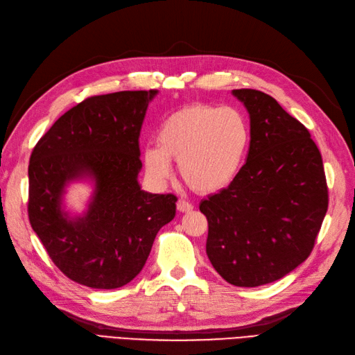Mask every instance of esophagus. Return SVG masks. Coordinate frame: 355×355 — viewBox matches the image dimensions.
I'll return each mask as SVG.
<instances>
[{"instance_id": "esophagus-1", "label": "esophagus", "mask_w": 355, "mask_h": 355, "mask_svg": "<svg viewBox=\"0 0 355 355\" xmlns=\"http://www.w3.org/2000/svg\"><path fill=\"white\" fill-rule=\"evenodd\" d=\"M177 209H178L180 212H190V211L193 209V205H191L190 202L184 200V199H180V200L177 202Z\"/></svg>"}]
</instances>
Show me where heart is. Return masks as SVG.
<instances>
[{"mask_svg": "<svg viewBox=\"0 0 355 355\" xmlns=\"http://www.w3.org/2000/svg\"><path fill=\"white\" fill-rule=\"evenodd\" d=\"M252 131L236 107L193 103L162 122L156 146L144 148V165L153 178L171 175V159L196 193H215L230 186L243 169Z\"/></svg>", "mask_w": 355, "mask_h": 355, "instance_id": "1", "label": "heart"}]
</instances>
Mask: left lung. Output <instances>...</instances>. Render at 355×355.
Returning a JSON list of instances; mask_svg holds the SVG:
<instances>
[{
    "mask_svg": "<svg viewBox=\"0 0 355 355\" xmlns=\"http://www.w3.org/2000/svg\"><path fill=\"white\" fill-rule=\"evenodd\" d=\"M233 94L249 112L243 169L230 186L200 202L207 254L240 288L276 282L310 257L329 207L323 159L304 125L258 89Z\"/></svg>",
    "mask_w": 355,
    "mask_h": 355,
    "instance_id": "obj_1",
    "label": "left lung"
}]
</instances>
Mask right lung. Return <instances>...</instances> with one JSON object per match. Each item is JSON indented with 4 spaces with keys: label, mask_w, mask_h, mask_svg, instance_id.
Here are the masks:
<instances>
[{
    "label": "right lung",
    "mask_w": 355,
    "mask_h": 355,
    "mask_svg": "<svg viewBox=\"0 0 355 355\" xmlns=\"http://www.w3.org/2000/svg\"><path fill=\"white\" fill-rule=\"evenodd\" d=\"M157 91H118L78 103L57 119L31 155L28 215L49 257L66 277L116 289L144 267L153 240L175 216L174 194L140 189V131ZM93 175L87 214L69 220L60 203L67 180Z\"/></svg>",
    "instance_id": "add662e5"
}]
</instances>
